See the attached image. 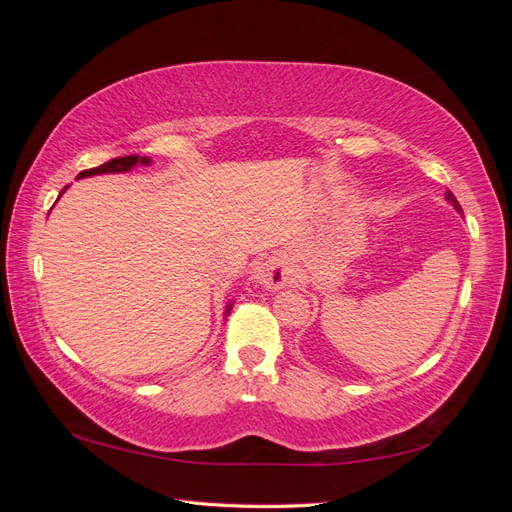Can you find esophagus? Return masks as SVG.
Instances as JSON below:
<instances>
[{
  "mask_svg": "<svg viewBox=\"0 0 512 512\" xmlns=\"http://www.w3.org/2000/svg\"><path fill=\"white\" fill-rule=\"evenodd\" d=\"M254 280L269 290H280L290 280V267L282 256H269L254 269Z\"/></svg>",
  "mask_w": 512,
  "mask_h": 512,
  "instance_id": "1",
  "label": "esophagus"
}]
</instances>
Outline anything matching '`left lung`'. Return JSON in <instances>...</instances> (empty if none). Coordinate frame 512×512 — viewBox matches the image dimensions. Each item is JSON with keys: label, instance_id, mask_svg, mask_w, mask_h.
I'll use <instances>...</instances> for the list:
<instances>
[{"label": "left lung", "instance_id": "obj_1", "mask_svg": "<svg viewBox=\"0 0 512 512\" xmlns=\"http://www.w3.org/2000/svg\"><path fill=\"white\" fill-rule=\"evenodd\" d=\"M446 200H448V203H453V207H455L457 211H461V207H459V203H457V198L453 196V192H451V190L446 192Z\"/></svg>", "mask_w": 512, "mask_h": 512}]
</instances>
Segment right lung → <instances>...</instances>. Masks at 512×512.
<instances>
[{"instance_id": "add662e5", "label": "right lung", "mask_w": 512, "mask_h": 512, "mask_svg": "<svg viewBox=\"0 0 512 512\" xmlns=\"http://www.w3.org/2000/svg\"><path fill=\"white\" fill-rule=\"evenodd\" d=\"M136 164H141V166H149L151 164V160L149 158H141V156H123V158H113L111 162H104L102 166H98V168H89V170H83V173H79V179L81 177H91V175H104V173H128V170H132ZM66 192V188L61 190V194ZM230 307H232V303L226 307V316H228V312H230Z\"/></svg>"}]
</instances>
